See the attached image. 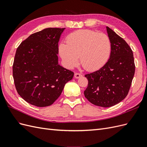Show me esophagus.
<instances>
[{"instance_id": "obj_1", "label": "esophagus", "mask_w": 147, "mask_h": 147, "mask_svg": "<svg viewBox=\"0 0 147 147\" xmlns=\"http://www.w3.org/2000/svg\"><path fill=\"white\" fill-rule=\"evenodd\" d=\"M82 76H83V75L80 74H79V73H75L74 74V77H75V78H79L82 77Z\"/></svg>"}]
</instances>
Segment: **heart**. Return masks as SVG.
I'll return each instance as SVG.
<instances>
[{
    "label": "heart",
    "instance_id": "1",
    "mask_svg": "<svg viewBox=\"0 0 147 147\" xmlns=\"http://www.w3.org/2000/svg\"><path fill=\"white\" fill-rule=\"evenodd\" d=\"M112 50L110 38L104 33L81 29L70 34L66 44L61 43L59 52L67 67L72 69L78 64L92 72L102 68L108 61Z\"/></svg>",
    "mask_w": 147,
    "mask_h": 147
}]
</instances>
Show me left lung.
Listing matches in <instances>:
<instances>
[{"label":"left lung","instance_id":"8db88e82","mask_svg":"<svg viewBox=\"0 0 147 147\" xmlns=\"http://www.w3.org/2000/svg\"><path fill=\"white\" fill-rule=\"evenodd\" d=\"M106 28L112 43L110 58L99 70L84 75L88 80L84 96L102 107L116 105L127 96L136 67L130 47L113 30Z\"/></svg>","mask_w":147,"mask_h":147}]
</instances>
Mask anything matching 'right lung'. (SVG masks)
Segmentation results:
<instances>
[{"mask_svg": "<svg viewBox=\"0 0 147 147\" xmlns=\"http://www.w3.org/2000/svg\"><path fill=\"white\" fill-rule=\"evenodd\" d=\"M65 28H47L31 34L18 47L13 77L19 95L43 107L60 96L74 72L58 64V42Z\"/></svg>", "mask_w": 147, "mask_h": 147, "instance_id": "1", "label": "right lung"}]
</instances>
